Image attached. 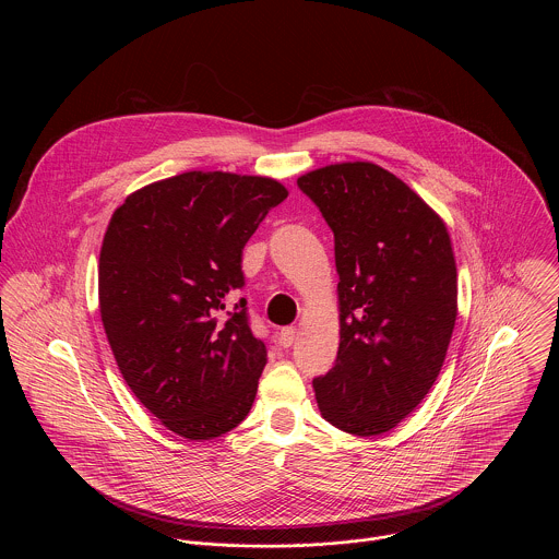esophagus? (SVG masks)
I'll use <instances>...</instances> for the list:
<instances>
[{"label": "esophagus", "mask_w": 559, "mask_h": 559, "mask_svg": "<svg viewBox=\"0 0 559 559\" xmlns=\"http://www.w3.org/2000/svg\"><path fill=\"white\" fill-rule=\"evenodd\" d=\"M295 335H297V329H295V326H284V329L280 331V344H282L284 348L293 346V342H295Z\"/></svg>", "instance_id": "1"}]
</instances>
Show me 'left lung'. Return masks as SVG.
Returning <instances> with one entry per match:
<instances>
[{
	"mask_svg": "<svg viewBox=\"0 0 559 559\" xmlns=\"http://www.w3.org/2000/svg\"><path fill=\"white\" fill-rule=\"evenodd\" d=\"M297 185L333 230L340 275V348L314 379L320 415L348 435H383L441 372L459 312L452 240L408 185L370 160L326 165Z\"/></svg>",
	"mask_w": 559,
	"mask_h": 559,
	"instance_id": "8db88e82",
	"label": "left lung"
}]
</instances>
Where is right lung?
<instances>
[{"mask_svg": "<svg viewBox=\"0 0 559 559\" xmlns=\"http://www.w3.org/2000/svg\"><path fill=\"white\" fill-rule=\"evenodd\" d=\"M288 191L266 176L185 171L131 193L107 226L98 308L116 364L171 432L206 441L247 417L266 346L247 320L242 247Z\"/></svg>", "mask_w": 559, "mask_h": 559, "instance_id": "obj_1", "label": "right lung"}]
</instances>
